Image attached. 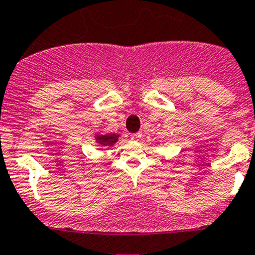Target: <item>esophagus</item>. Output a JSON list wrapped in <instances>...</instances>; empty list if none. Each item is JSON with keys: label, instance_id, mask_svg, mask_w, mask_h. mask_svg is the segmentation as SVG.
<instances>
[{"label": "esophagus", "instance_id": "esophagus-1", "mask_svg": "<svg viewBox=\"0 0 255 255\" xmlns=\"http://www.w3.org/2000/svg\"><path fill=\"white\" fill-rule=\"evenodd\" d=\"M140 137H141V133H135V134H131V135H130V139L135 140V141H136V140H139Z\"/></svg>", "mask_w": 255, "mask_h": 255}]
</instances>
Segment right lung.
Returning a JSON list of instances; mask_svg holds the SVG:
<instances>
[{
	"label": "right lung",
	"instance_id": "add662e5",
	"mask_svg": "<svg viewBox=\"0 0 255 255\" xmlns=\"http://www.w3.org/2000/svg\"><path fill=\"white\" fill-rule=\"evenodd\" d=\"M119 134L115 133H109V134H104V135H96V141L97 144L101 146H113L114 144H116L119 140Z\"/></svg>",
	"mask_w": 255,
	"mask_h": 255
}]
</instances>
